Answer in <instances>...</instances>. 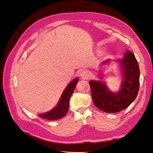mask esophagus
<instances>
[{
  "instance_id": "34e87169",
  "label": "esophagus",
  "mask_w": 153,
  "mask_h": 153,
  "mask_svg": "<svg viewBox=\"0 0 153 153\" xmlns=\"http://www.w3.org/2000/svg\"><path fill=\"white\" fill-rule=\"evenodd\" d=\"M80 76L82 78H84V79H87V78H88V74H87V73L85 71L82 70V71H81L80 73Z\"/></svg>"
}]
</instances>
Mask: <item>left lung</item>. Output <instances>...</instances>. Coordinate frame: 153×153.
Listing matches in <instances>:
<instances>
[{"label":"left lung","mask_w":153,"mask_h":153,"mask_svg":"<svg viewBox=\"0 0 153 153\" xmlns=\"http://www.w3.org/2000/svg\"><path fill=\"white\" fill-rule=\"evenodd\" d=\"M122 68L123 80L120 90L110 91L105 82L91 80L92 98L96 106L107 113H115L126 109L135 100L139 90L140 70L134 54L127 50L123 58L119 60ZM107 59L103 62L108 63Z\"/></svg>","instance_id":"8db88e82"}]
</instances>
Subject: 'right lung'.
Returning <instances> with one entry per match:
<instances>
[{
  "mask_svg": "<svg viewBox=\"0 0 153 153\" xmlns=\"http://www.w3.org/2000/svg\"><path fill=\"white\" fill-rule=\"evenodd\" d=\"M78 82V78H76L69 83L62 92L57 105L47 112L39 114V116L42 119L48 120H57L62 118L68 112L69 99L75 89Z\"/></svg>",
  "mask_w": 153,
  "mask_h": 153,
  "instance_id": "obj_1",
  "label": "right lung"
}]
</instances>
